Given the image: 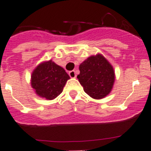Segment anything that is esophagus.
<instances>
[{
    "mask_svg": "<svg viewBox=\"0 0 151 151\" xmlns=\"http://www.w3.org/2000/svg\"><path fill=\"white\" fill-rule=\"evenodd\" d=\"M69 76L71 77V78H75L76 77V72H75L74 70L69 72Z\"/></svg>",
    "mask_w": 151,
    "mask_h": 151,
    "instance_id": "34e87169",
    "label": "esophagus"
}]
</instances>
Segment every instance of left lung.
Returning a JSON list of instances; mask_svg holds the SVG:
<instances>
[{
  "mask_svg": "<svg viewBox=\"0 0 151 151\" xmlns=\"http://www.w3.org/2000/svg\"><path fill=\"white\" fill-rule=\"evenodd\" d=\"M79 70L78 82L91 97L102 99L111 92L116 79L115 71L102 54L88 57L79 65Z\"/></svg>",
  "mask_w": 151,
  "mask_h": 151,
  "instance_id": "left-lung-1",
  "label": "left lung"
}]
</instances>
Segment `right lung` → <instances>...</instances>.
Wrapping results in <instances>:
<instances>
[{
	"instance_id": "add662e5",
	"label": "right lung",
	"mask_w": 151,
	"mask_h": 151,
	"mask_svg": "<svg viewBox=\"0 0 151 151\" xmlns=\"http://www.w3.org/2000/svg\"><path fill=\"white\" fill-rule=\"evenodd\" d=\"M69 78L63 68L50 60L35 68L31 76V86L37 95L51 101L62 93Z\"/></svg>"
}]
</instances>
